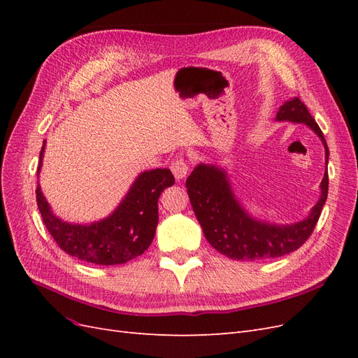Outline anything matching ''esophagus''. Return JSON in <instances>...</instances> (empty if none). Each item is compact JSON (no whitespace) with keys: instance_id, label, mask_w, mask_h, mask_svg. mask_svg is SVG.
<instances>
[{"instance_id":"obj_1","label":"esophagus","mask_w":358,"mask_h":358,"mask_svg":"<svg viewBox=\"0 0 358 358\" xmlns=\"http://www.w3.org/2000/svg\"><path fill=\"white\" fill-rule=\"evenodd\" d=\"M170 169H171V171H173V175H175L176 180L183 179V178L187 176V173H188V164H187V161H183L182 158L173 161Z\"/></svg>"}]
</instances>
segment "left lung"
Segmentation results:
<instances>
[{
    "label": "left lung",
    "mask_w": 358,
    "mask_h": 358,
    "mask_svg": "<svg viewBox=\"0 0 358 358\" xmlns=\"http://www.w3.org/2000/svg\"><path fill=\"white\" fill-rule=\"evenodd\" d=\"M275 121L305 124L315 133L326 150V171L321 180V196L305 220L275 224L258 220L236 197L225 169L200 162L187 179L194 213L204 237L222 255L241 262L278 258L296 251L308 241L318 222L329 192V148L318 124L297 96L279 107Z\"/></svg>",
    "instance_id": "1"
}]
</instances>
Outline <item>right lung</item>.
Segmentation results:
<instances>
[{
  "mask_svg": "<svg viewBox=\"0 0 358 358\" xmlns=\"http://www.w3.org/2000/svg\"><path fill=\"white\" fill-rule=\"evenodd\" d=\"M46 140L40 150L37 176L43 166ZM175 183L169 169L142 171L125 197L106 218L91 224H76L53 213L40 183L36 189L43 222L58 246L69 255L100 266L124 264L142 255L155 237L158 225V199Z\"/></svg>",
  "mask_w": 358,
  "mask_h": 358,
  "instance_id": "add662e5",
  "label": "right lung"
}]
</instances>
